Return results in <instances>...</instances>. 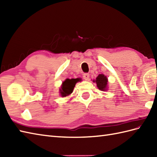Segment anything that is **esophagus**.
<instances>
[{"mask_svg":"<svg viewBox=\"0 0 157 157\" xmlns=\"http://www.w3.org/2000/svg\"><path fill=\"white\" fill-rule=\"evenodd\" d=\"M89 77H90V75H89L88 73H84V74L83 75V78H84L85 80H88Z\"/></svg>","mask_w":157,"mask_h":157,"instance_id":"esophagus-1","label":"esophagus"}]
</instances>
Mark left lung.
<instances>
[{"label": "left lung", "instance_id": "8db88e82", "mask_svg": "<svg viewBox=\"0 0 157 157\" xmlns=\"http://www.w3.org/2000/svg\"><path fill=\"white\" fill-rule=\"evenodd\" d=\"M96 83L98 88L101 91H105L107 90V82L108 79L104 74H99L96 80L93 81Z\"/></svg>", "mask_w": 157, "mask_h": 157}]
</instances>
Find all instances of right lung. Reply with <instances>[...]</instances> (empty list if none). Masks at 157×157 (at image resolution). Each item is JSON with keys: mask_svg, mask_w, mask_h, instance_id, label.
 <instances>
[{"mask_svg": "<svg viewBox=\"0 0 157 157\" xmlns=\"http://www.w3.org/2000/svg\"><path fill=\"white\" fill-rule=\"evenodd\" d=\"M78 82V78L77 79H66L63 82L61 88L59 89L60 94L62 97H65L69 96L73 92V88H74L76 83Z\"/></svg>", "mask_w": 157, "mask_h": 157, "instance_id": "add662e5", "label": "right lung"}]
</instances>
